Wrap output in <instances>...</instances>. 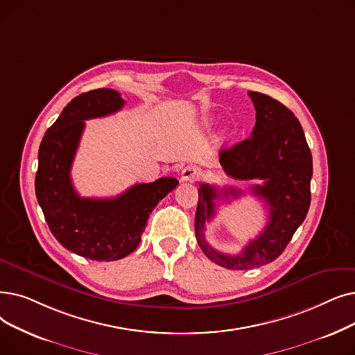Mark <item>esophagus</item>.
I'll list each match as a JSON object with an SVG mask.
<instances>
[{"label":"esophagus","instance_id":"obj_1","mask_svg":"<svg viewBox=\"0 0 355 355\" xmlns=\"http://www.w3.org/2000/svg\"><path fill=\"white\" fill-rule=\"evenodd\" d=\"M202 175H203L202 168L197 166V165H193V164H191V165H187V166L184 168L182 171H181V180L186 181V182L197 181V180L202 178Z\"/></svg>","mask_w":355,"mask_h":355}]
</instances>
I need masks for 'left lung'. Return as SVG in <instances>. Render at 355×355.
Here are the masks:
<instances>
[{"label": "left lung", "instance_id": "1", "mask_svg": "<svg viewBox=\"0 0 355 355\" xmlns=\"http://www.w3.org/2000/svg\"><path fill=\"white\" fill-rule=\"evenodd\" d=\"M257 121L252 136L219 153L226 175L235 180H263L251 193L268 206V223L238 255L214 250L205 238V226L216 211L214 200L239 197L235 189L202 184L194 219L196 238L205 255L214 264L229 270H251L272 263L303 223L311 206L312 153L307 146L300 121L286 105L261 92H248Z\"/></svg>", "mask_w": 355, "mask_h": 355}]
</instances>
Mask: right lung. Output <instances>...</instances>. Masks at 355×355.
Returning <instances> with one entry per match:
<instances>
[{"label":"right lung","instance_id":"add662e5","mask_svg":"<svg viewBox=\"0 0 355 355\" xmlns=\"http://www.w3.org/2000/svg\"><path fill=\"white\" fill-rule=\"evenodd\" d=\"M120 92L98 88L75 97L44 133L35 180L37 202L52 235L68 251L94 261H116L141 242L149 213L178 181L162 177L135 184L114 198H87L73 189L71 166L85 121L119 112Z\"/></svg>","mask_w":355,"mask_h":355}]
</instances>
